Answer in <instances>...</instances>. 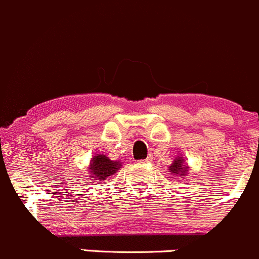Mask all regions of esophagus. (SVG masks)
Masks as SVG:
<instances>
[{"mask_svg": "<svg viewBox=\"0 0 259 259\" xmlns=\"http://www.w3.org/2000/svg\"><path fill=\"white\" fill-rule=\"evenodd\" d=\"M150 158H146V159H142V160H139L138 163L139 164H146V163H150Z\"/></svg>", "mask_w": 259, "mask_h": 259, "instance_id": "esophagus-1", "label": "esophagus"}]
</instances>
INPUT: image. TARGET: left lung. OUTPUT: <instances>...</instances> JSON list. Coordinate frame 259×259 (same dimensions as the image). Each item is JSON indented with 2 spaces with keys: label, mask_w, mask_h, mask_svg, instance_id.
Instances as JSON below:
<instances>
[{
  "label": "left lung",
  "mask_w": 259,
  "mask_h": 259,
  "mask_svg": "<svg viewBox=\"0 0 259 259\" xmlns=\"http://www.w3.org/2000/svg\"><path fill=\"white\" fill-rule=\"evenodd\" d=\"M169 170H170L171 173H174V174H180L182 177L185 176L187 168L183 165V159H180V156L178 159H176V160H174V163L171 164L170 168H169Z\"/></svg>",
  "instance_id": "8db88e82"
}]
</instances>
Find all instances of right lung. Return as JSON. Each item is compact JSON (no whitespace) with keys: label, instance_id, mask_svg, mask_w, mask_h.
I'll use <instances>...</instances> for the list:
<instances>
[{"label":"right lung","instance_id":"obj_1","mask_svg":"<svg viewBox=\"0 0 259 259\" xmlns=\"http://www.w3.org/2000/svg\"><path fill=\"white\" fill-rule=\"evenodd\" d=\"M120 163L117 161H111L108 156L105 155H96L94 156L90 163V171L96 179L105 180L108 177L113 176L119 169Z\"/></svg>","mask_w":259,"mask_h":259}]
</instances>
